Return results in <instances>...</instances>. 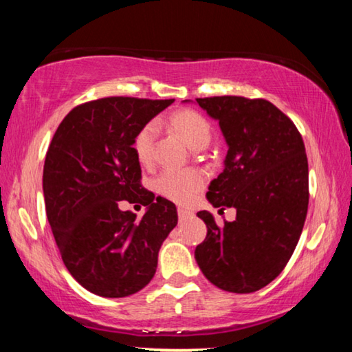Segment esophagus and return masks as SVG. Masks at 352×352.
Here are the masks:
<instances>
[{"label":"esophagus","mask_w":352,"mask_h":352,"mask_svg":"<svg viewBox=\"0 0 352 352\" xmlns=\"http://www.w3.org/2000/svg\"><path fill=\"white\" fill-rule=\"evenodd\" d=\"M189 216H192V212L188 211V210H184V208H178V217H180L182 220L189 217Z\"/></svg>","instance_id":"1"}]
</instances>
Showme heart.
<instances>
[{
    "label": "heart",
    "mask_w": 352,
    "mask_h": 352,
    "mask_svg": "<svg viewBox=\"0 0 352 352\" xmlns=\"http://www.w3.org/2000/svg\"><path fill=\"white\" fill-rule=\"evenodd\" d=\"M168 126L180 136L190 151H201L211 141V124L204 115L194 110H182L170 115ZM155 133H157V126L153 122H148L144 127H141L135 136L133 151L141 164H148L152 162ZM201 186H204V175L194 169L166 170L155 180V189L158 194L182 205L189 204Z\"/></svg>",
    "instance_id": "1"
}]
</instances>
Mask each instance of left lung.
Here are the masks:
<instances>
[{"mask_svg":"<svg viewBox=\"0 0 352 352\" xmlns=\"http://www.w3.org/2000/svg\"><path fill=\"white\" fill-rule=\"evenodd\" d=\"M195 100L219 121L228 146L223 172L210 183L206 199L214 208L236 210V220L223 226H217L211 212H197L208 233L195 248V261L216 287L252 294L283 272L305 226V142L295 124L265 99Z\"/></svg>","mask_w":352,"mask_h":352,"instance_id":"obj_1","label":"left lung"}]
</instances>
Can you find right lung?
<instances>
[{
    "label": "right lung",
    "instance_id": "add662e5",
    "mask_svg": "<svg viewBox=\"0 0 352 352\" xmlns=\"http://www.w3.org/2000/svg\"><path fill=\"white\" fill-rule=\"evenodd\" d=\"M174 102L104 98L65 116L43 168L46 216L63 264L94 295L124 298L151 283L162 243L178 222L172 201L140 184L133 141L141 127ZM146 206L136 219L118 201Z\"/></svg>",
    "mask_w": 352,
    "mask_h": 352
}]
</instances>
